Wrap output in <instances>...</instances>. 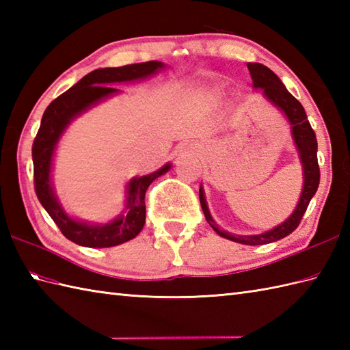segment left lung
<instances>
[{"instance_id": "left-lung-1", "label": "left lung", "mask_w": 350, "mask_h": 350, "mask_svg": "<svg viewBox=\"0 0 350 350\" xmlns=\"http://www.w3.org/2000/svg\"><path fill=\"white\" fill-rule=\"evenodd\" d=\"M247 66L250 69L254 87L263 88V94L286 114L290 124H292L293 139L301 154V161L304 165V180H306L304 182V189L299 198V203L296 206L295 212L290 215V218H287L282 224L275 227L273 230H269V232L256 234V236H233L227 232H222V230H219L217 226H215V222L209 213V209H207L202 188H200V203H202V209L204 212L207 222H209L212 228L219 236L226 237L228 241L243 243V245H265V243H271V242L282 239V237H286L292 232H295L296 227L299 226V222L304 217V213L307 211L311 198H313V196L316 194V191L319 188V182H321V170H319V162H317L316 133L313 128H311L306 114V109H304V107L301 105V102L287 92V88L282 85L280 78L275 75L269 68H266V66L260 63H248Z\"/></svg>"}]
</instances>
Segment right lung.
Returning a JSON list of instances; mask_svg holds the SVG:
<instances>
[{"label": "right lung", "instance_id": "add662e5", "mask_svg": "<svg viewBox=\"0 0 350 350\" xmlns=\"http://www.w3.org/2000/svg\"><path fill=\"white\" fill-rule=\"evenodd\" d=\"M163 68L159 62H146L138 64H128L122 68H105L93 70L83 79L58 96L44 109L40 128L33 143V165H34V189L37 198L54 219L60 232L69 241L83 247L108 248L133 239L144 227L146 222V191L156 177L162 176L170 170V163L152 174L137 177L129 182L128 187V213L105 226H88L68 217L58 204L52 192L49 173L52 153L58 138L62 137L66 126L73 117L83 113L94 102L113 94L117 88L108 84L126 83V81L141 79L152 75Z\"/></svg>", "mask_w": 350, "mask_h": 350}]
</instances>
